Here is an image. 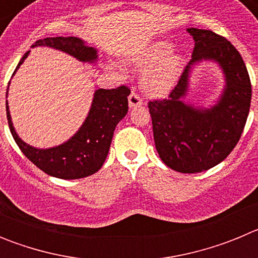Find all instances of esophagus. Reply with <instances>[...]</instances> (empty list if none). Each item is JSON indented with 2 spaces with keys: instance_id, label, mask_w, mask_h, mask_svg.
I'll use <instances>...</instances> for the list:
<instances>
[{
  "instance_id": "1",
  "label": "esophagus",
  "mask_w": 258,
  "mask_h": 258,
  "mask_svg": "<svg viewBox=\"0 0 258 258\" xmlns=\"http://www.w3.org/2000/svg\"><path fill=\"white\" fill-rule=\"evenodd\" d=\"M142 106V99L138 94H137L134 90H132L131 95H129V107L131 108H134V107H140Z\"/></svg>"
}]
</instances>
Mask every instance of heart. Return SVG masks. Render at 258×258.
I'll return each mask as SVG.
<instances>
[{
    "label": "heart",
    "instance_id": "1",
    "mask_svg": "<svg viewBox=\"0 0 258 258\" xmlns=\"http://www.w3.org/2000/svg\"><path fill=\"white\" fill-rule=\"evenodd\" d=\"M140 70H145L142 88L152 97H165L173 90L183 72V56L173 51L172 45L160 41L133 58Z\"/></svg>",
    "mask_w": 258,
    "mask_h": 258
}]
</instances>
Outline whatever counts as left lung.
<instances>
[{
	"instance_id": "left-lung-1",
	"label": "left lung",
	"mask_w": 258,
	"mask_h": 258,
	"mask_svg": "<svg viewBox=\"0 0 258 258\" xmlns=\"http://www.w3.org/2000/svg\"><path fill=\"white\" fill-rule=\"evenodd\" d=\"M195 41L192 55L168 99L149 103L157 154L179 173L208 170L234 150L249 113L252 86L244 60L234 45L208 29L187 28ZM202 61L223 71L225 86L209 107L184 101L190 72Z\"/></svg>"
}]
</instances>
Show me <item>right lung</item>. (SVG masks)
Segmentation results:
<instances>
[{"instance_id": "add662e5", "label": "right lung", "mask_w": 258, "mask_h": 258, "mask_svg": "<svg viewBox=\"0 0 258 258\" xmlns=\"http://www.w3.org/2000/svg\"><path fill=\"white\" fill-rule=\"evenodd\" d=\"M37 46L56 49L83 63H95L98 60V50L86 45L85 41L79 37H47L32 45V47ZM28 55L29 51L23 55L13 76ZM129 94L131 90L124 85L117 89H97L88 116L79 131L70 140L50 149L33 147L18 136L6 101L9 127L23 154L42 172L61 179L84 178L94 174L103 165L116 125L127 113Z\"/></svg>"}]
</instances>
